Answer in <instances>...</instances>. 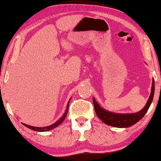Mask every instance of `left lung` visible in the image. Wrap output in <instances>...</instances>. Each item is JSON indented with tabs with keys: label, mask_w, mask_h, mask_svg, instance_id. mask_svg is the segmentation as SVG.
I'll return each instance as SVG.
<instances>
[{
	"label": "left lung",
	"mask_w": 161,
	"mask_h": 161,
	"mask_svg": "<svg viewBox=\"0 0 161 161\" xmlns=\"http://www.w3.org/2000/svg\"><path fill=\"white\" fill-rule=\"evenodd\" d=\"M154 93H155V80L153 79L151 93L148 100H147V104L140 111L136 112V113L119 114L108 111L107 110L103 108L95 100L94 97H93L94 110H95L96 114L97 115L99 119L102 120L107 125L115 127H120V128L129 127L132 125H135L136 123H137L138 121H140L144 117L145 114L148 111L152 102H153Z\"/></svg>",
	"instance_id": "obj_1"
}]
</instances>
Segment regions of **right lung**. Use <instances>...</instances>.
Listing matches in <instances>:
<instances>
[{
  "label": "right lung",
  "instance_id": "1",
  "mask_svg": "<svg viewBox=\"0 0 161 161\" xmlns=\"http://www.w3.org/2000/svg\"><path fill=\"white\" fill-rule=\"evenodd\" d=\"M71 100V99H70ZM68 102L67 105V108L65 110V112L64 113L63 116H61V117L59 119L58 121H56V122L53 123V124L51 125H49V126H47V127H34V126H31V125H26V124H24V123H22L24 126L27 127L28 128H29L31 130H35V131H37V132H45V131H48V130H53L54 129L55 127H58L59 125H61V123L63 122V121L64 120V119L66 118V116L67 115V112H68V108H69V101Z\"/></svg>",
  "mask_w": 161,
  "mask_h": 161
}]
</instances>
